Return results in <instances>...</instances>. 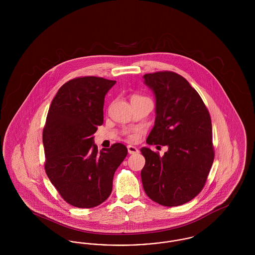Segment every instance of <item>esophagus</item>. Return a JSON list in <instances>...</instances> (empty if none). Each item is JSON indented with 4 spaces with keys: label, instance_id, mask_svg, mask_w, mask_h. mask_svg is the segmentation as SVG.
Masks as SVG:
<instances>
[{
    "label": "esophagus",
    "instance_id": "34e87169",
    "mask_svg": "<svg viewBox=\"0 0 255 255\" xmlns=\"http://www.w3.org/2000/svg\"><path fill=\"white\" fill-rule=\"evenodd\" d=\"M127 149H128V153L129 154H137L138 153V149L136 148V147H134L133 145H128L127 146Z\"/></svg>",
    "mask_w": 255,
    "mask_h": 255
}]
</instances>
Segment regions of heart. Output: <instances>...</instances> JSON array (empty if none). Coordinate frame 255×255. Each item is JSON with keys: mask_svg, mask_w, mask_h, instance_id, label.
<instances>
[{"mask_svg": "<svg viewBox=\"0 0 255 255\" xmlns=\"http://www.w3.org/2000/svg\"><path fill=\"white\" fill-rule=\"evenodd\" d=\"M133 97H138V96H133ZM129 138H130V139H133H133L136 138V135H135V134H130V135H129Z\"/></svg>", "mask_w": 255, "mask_h": 255, "instance_id": "heart-1", "label": "heart"}]
</instances>
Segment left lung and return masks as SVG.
Wrapping results in <instances>:
<instances>
[{"instance_id":"8db88e82","label":"left lung","mask_w":255,"mask_h":255,"mask_svg":"<svg viewBox=\"0 0 255 255\" xmlns=\"http://www.w3.org/2000/svg\"><path fill=\"white\" fill-rule=\"evenodd\" d=\"M143 78L156 97L155 125L146 142L168 147L162 157L147 147L140 149L145 158L143 189L161 206H182L202 191L214 160L210 115L182 75L164 71Z\"/></svg>"}]
</instances>
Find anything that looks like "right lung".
I'll return each mask as SVG.
<instances>
[{
    "mask_svg": "<svg viewBox=\"0 0 255 255\" xmlns=\"http://www.w3.org/2000/svg\"><path fill=\"white\" fill-rule=\"evenodd\" d=\"M115 80L73 78L52 99L43 131L45 170L61 197L71 206L91 208L108 199L116 170L127 156L122 143L100 152L94 133L103 123L104 98Z\"/></svg>",
    "mask_w": 255,
    "mask_h": 255,
    "instance_id": "1",
    "label": "right lung"
}]
</instances>
